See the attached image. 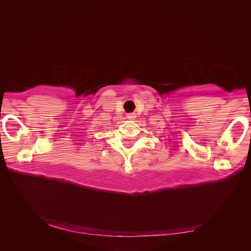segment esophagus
<instances>
[{
	"label": "esophagus",
	"mask_w": 251,
	"mask_h": 251,
	"mask_svg": "<svg viewBox=\"0 0 251 251\" xmlns=\"http://www.w3.org/2000/svg\"><path fill=\"white\" fill-rule=\"evenodd\" d=\"M126 118H128L130 120H135L136 119V114L135 113H128L126 115Z\"/></svg>",
	"instance_id": "obj_1"
}]
</instances>
